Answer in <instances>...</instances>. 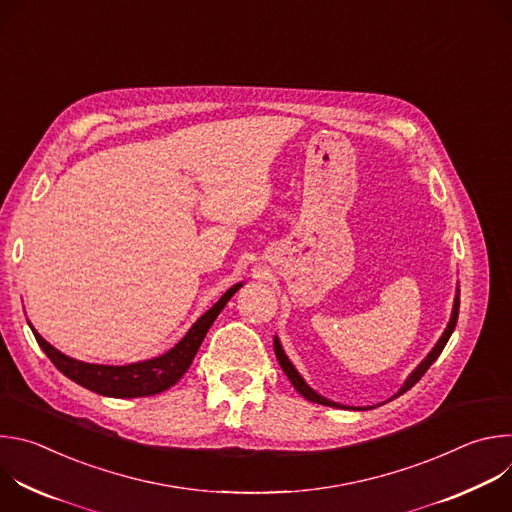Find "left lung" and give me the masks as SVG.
I'll return each instance as SVG.
<instances>
[{
	"mask_svg": "<svg viewBox=\"0 0 512 512\" xmlns=\"http://www.w3.org/2000/svg\"><path fill=\"white\" fill-rule=\"evenodd\" d=\"M458 312H460V289H456V298H454V308H452V316H450V322H448V326H446V330H444V334L440 336V340L435 342V346L429 350V354L417 364L415 367V371L405 379V383L401 385V389L389 399V401H393L395 397H399V395H403L405 391H409L423 375H425V371L431 367V364L437 360V356L442 354V350H444V346L448 344V340H450V336H452V332H454V328H456V322H458ZM273 350H275V356H277V360H279V364H281V369H283V373L287 375V379L291 381V385H294V389L302 395V397H306L308 401H312V403H320V405H326V407H336V409H350V411H367V409H375L373 405L371 407H348V405H342V403H336V401H330V399H326L324 395H320V393H316L306 381H304V377L298 373V369L294 367V364H291V360L287 358V354H285V350H283V346H281V342H279V338L277 336H273ZM379 405H383V403H379Z\"/></svg>",
	"mask_w": 512,
	"mask_h": 512,
	"instance_id": "left-lung-1",
	"label": "left lung"
}]
</instances>
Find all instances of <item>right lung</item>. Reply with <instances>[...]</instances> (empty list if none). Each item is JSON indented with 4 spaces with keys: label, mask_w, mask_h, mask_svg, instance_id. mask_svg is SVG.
I'll return each mask as SVG.
<instances>
[{
    "label": "right lung",
    "mask_w": 512,
    "mask_h": 512,
    "mask_svg": "<svg viewBox=\"0 0 512 512\" xmlns=\"http://www.w3.org/2000/svg\"><path fill=\"white\" fill-rule=\"evenodd\" d=\"M243 287L241 283H235L229 287L223 298L218 300L208 312H204L192 328L186 332V336L168 352L150 358V360H141V362H131V364H121V367H115V364H95V362H83L77 358H70L56 350L52 344H48L30 324L36 342L40 348L46 352V356L52 360L54 367L68 377L70 381L79 383L81 387L105 395V397H115V399H133V397H150L158 395L172 385H176L182 375L188 371L192 364L208 328L216 320V316L223 312L227 302L237 294V291Z\"/></svg>",
    "instance_id": "right-lung-1"
}]
</instances>
